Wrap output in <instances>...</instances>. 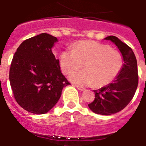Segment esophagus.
<instances>
[{"label":"esophagus","mask_w":146,"mask_h":146,"mask_svg":"<svg viewBox=\"0 0 146 146\" xmlns=\"http://www.w3.org/2000/svg\"><path fill=\"white\" fill-rule=\"evenodd\" d=\"M74 86L77 87V88L79 90H80V91H84V90H85V89H84V87H80V86H78V85H74Z\"/></svg>","instance_id":"esophagus-1"}]
</instances>
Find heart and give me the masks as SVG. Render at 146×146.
Here are the masks:
<instances>
[{
  "label": "heart",
  "mask_w": 146,
  "mask_h": 146,
  "mask_svg": "<svg viewBox=\"0 0 146 146\" xmlns=\"http://www.w3.org/2000/svg\"><path fill=\"white\" fill-rule=\"evenodd\" d=\"M61 69L64 74L84 67V70L69 74L71 82L83 86L94 84L101 87L116 78L123 66V57L118 51L95 41H80L61 54Z\"/></svg>",
  "instance_id": "1"
}]
</instances>
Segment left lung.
<instances>
[{"mask_svg":"<svg viewBox=\"0 0 146 146\" xmlns=\"http://www.w3.org/2000/svg\"><path fill=\"white\" fill-rule=\"evenodd\" d=\"M104 39L112 41L117 46L123 56V64L112 82L94 90L95 100L88 106L95 113L110 115L124 109L133 99L138 84V66L133 50L127 44L114 36Z\"/></svg>","mask_w":146,"mask_h":146,"instance_id":"1","label":"left lung"}]
</instances>
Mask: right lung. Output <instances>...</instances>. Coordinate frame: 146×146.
<instances>
[{
	"mask_svg": "<svg viewBox=\"0 0 146 146\" xmlns=\"http://www.w3.org/2000/svg\"><path fill=\"white\" fill-rule=\"evenodd\" d=\"M56 37L43 33L25 40L12 59L9 80L16 102L25 110L45 114L69 84L52 52Z\"/></svg>",
	"mask_w": 146,
	"mask_h": 146,
	"instance_id": "1",
	"label": "right lung"
}]
</instances>
